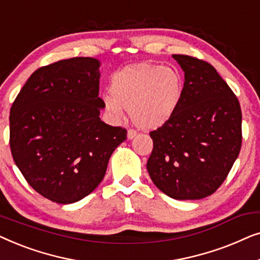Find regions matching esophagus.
I'll use <instances>...</instances> for the list:
<instances>
[{
  "instance_id": "1",
  "label": "esophagus",
  "mask_w": 260,
  "mask_h": 260,
  "mask_svg": "<svg viewBox=\"0 0 260 260\" xmlns=\"http://www.w3.org/2000/svg\"><path fill=\"white\" fill-rule=\"evenodd\" d=\"M137 135V133H136V130H134V129H129L127 130V140H133V138L136 136Z\"/></svg>"
}]
</instances>
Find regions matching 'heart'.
<instances>
[{
	"label": "heart",
	"instance_id": "1",
	"mask_svg": "<svg viewBox=\"0 0 260 260\" xmlns=\"http://www.w3.org/2000/svg\"><path fill=\"white\" fill-rule=\"evenodd\" d=\"M183 90V78L175 67L140 63L111 78V95L103 97V105L115 122L123 118L124 109L138 127L154 130L173 118Z\"/></svg>",
	"mask_w": 260,
	"mask_h": 260
}]
</instances>
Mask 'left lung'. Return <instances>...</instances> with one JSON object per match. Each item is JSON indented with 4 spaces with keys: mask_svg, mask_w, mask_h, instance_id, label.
<instances>
[{
    "mask_svg": "<svg viewBox=\"0 0 260 260\" xmlns=\"http://www.w3.org/2000/svg\"><path fill=\"white\" fill-rule=\"evenodd\" d=\"M184 90L173 118L150 133L147 169L159 190L176 200H199L226 180L241 148V109L211 63L173 54Z\"/></svg>",
    "mask_w": 260,
    "mask_h": 260,
    "instance_id": "1",
    "label": "left lung"
}]
</instances>
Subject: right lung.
<instances>
[{"label": "right lung", "instance_id": "obj_1", "mask_svg": "<svg viewBox=\"0 0 260 260\" xmlns=\"http://www.w3.org/2000/svg\"><path fill=\"white\" fill-rule=\"evenodd\" d=\"M99 66L93 58L40 67L10 109L14 162L29 186L56 204H73L104 179L110 156L126 130L99 118Z\"/></svg>", "mask_w": 260, "mask_h": 260}]
</instances>
